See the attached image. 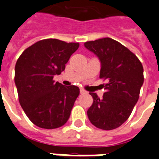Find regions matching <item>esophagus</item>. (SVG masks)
Returning <instances> with one entry per match:
<instances>
[{"label": "esophagus", "instance_id": "obj_1", "mask_svg": "<svg viewBox=\"0 0 159 159\" xmlns=\"http://www.w3.org/2000/svg\"><path fill=\"white\" fill-rule=\"evenodd\" d=\"M80 93H81V94H85V93H86V91H85V90H84V89H80Z\"/></svg>", "mask_w": 159, "mask_h": 159}]
</instances>
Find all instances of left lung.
Here are the masks:
<instances>
[{"instance_id":"1","label":"left lung","mask_w":159,"mask_h":159,"mask_svg":"<svg viewBox=\"0 0 159 159\" xmlns=\"http://www.w3.org/2000/svg\"><path fill=\"white\" fill-rule=\"evenodd\" d=\"M84 45L98 56L99 77L108 80L102 98L90 92L93 103L87 116L97 128L112 130L128 120L139 99L144 83L143 66L134 53L112 38L86 42Z\"/></svg>"}]
</instances>
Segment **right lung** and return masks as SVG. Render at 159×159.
<instances>
[{
	"label": "right lung",
	"instance_id": "right-lung-1",
	"mask_svg": "<svg viewBox=\"0 0 159 159\" xmlns=\"http://www.w3.org/2000/svg\"><path fill=\"white\" fill-rule=\"evenodd\" d=\"M79 46L78 43L44 39L27 48L17 61L14 82L20 103L31 122L39 128H60L70 116L80 88L61 85L53 78L65 70Z\"/></svg>",
	"mask_w": 159,
	"mask_h": 159
}]
</instances>
